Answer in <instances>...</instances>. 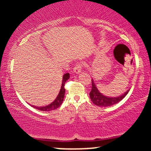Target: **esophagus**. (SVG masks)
Listing matches in <instances>:
<instances>
[{"label": "esophagus", "mask_w": 151, "mask_h": 151, "mask_svg": "<svg viewBox=\"0 0 151 151\" xmlns=\"http://www.w3.org/2000/svg\"><path fill=\"white\" fill-rule=\"evenodd\" d=\"M81 69H82V66L81 64H77L75 67H74V72L76 74H79L81 72Z\"/></svg>", "instance_id": "34e87169"}]
</instances>
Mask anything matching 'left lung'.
<instances>
[{
  "instance_id": "left-lung-1",
  "label": "left lung",
  "mask_w": 151,
  "mask_h": 151,
  "mask_svg": "<svg viewBox=\"0 0 151 151\" xmlns=\"http://www.w3.org/2000/svg\"><path fill=\"white\" fill-rule=\"evenodd\" d=\"M91 91H90L89 96L91 99V101L95 105L99 106L101 107H106V106H110L114 104H116L118 102H119L123 99L129 93V89L126 91L124 94L121 95V96H117V97H109V96H104L99 91L97 88H96V84H95L94 81L93 79H91Z\"/></svg>"
}]
</instances>
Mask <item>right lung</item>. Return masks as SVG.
Returning <instances> with one entry per match:
<instances>
[{
  "label": "right lung",
  "instance_id": "add662e5",
  "mask_svg": "<svg viewBox=\"0 0 151 151\" xmlns=\"http://www.w3.org/2000/svg\"><path fill=\"white\" fill-rule=\"evenodd\" d=\"M69 78H70V74L69 73H66L63 75L61 89H60L59 94L58 95V96H57V98L55 99V101L52 102L51 104H50L49 105L45 106H32L38 109V110L40 111H50L55 110V109H58L59 106H60V105L62 104V101H63L64 100V97H65V84L66 81L68 80Z\"/></svg>",
  "mask_w": 151,
  "mask_h": 151
}]
</instances>
